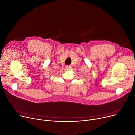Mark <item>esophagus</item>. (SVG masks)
<instances>
[{"instance_id": "esophagus-1", "label": "esophagus", "mask_w": 135, "mask_h": 135, "mask_svg": "<svg viewBox=\"0 0 135 135\" xmlns=\"http://www.w3.org/2000/svg\"><path fill=\"white\" fill-rule=\"evenodd\" d=\"M66 68L67 69H70L71 68V67H70V66H67L66 67Z\"/></svg>"}]
</instances>
